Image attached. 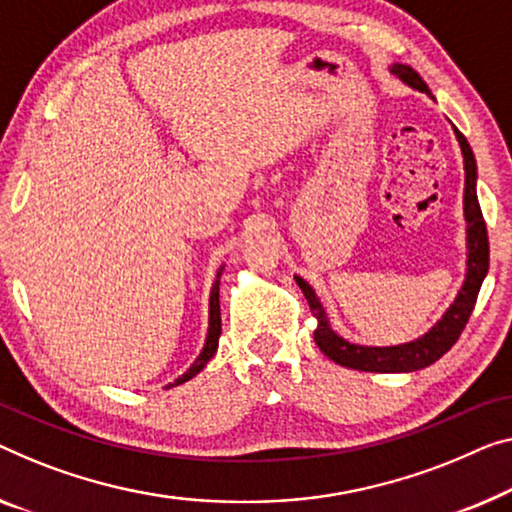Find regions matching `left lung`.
<instances>
[{
	"mask_svg": "<svg viewBox=\"0 0 512 512\" xmlns=\"http://www.w3.org/2000/svg\"><path fill=\"white\" fill-rule=\"evenodd\" d=\"M391 73L395 78H400L404 85L411 89L425 91L430 96V89L423 82L421 75H418L414 68L407 64H393ZM457 142H460L462 158H464V220H467V273H464V282L457 292L455 301L451 303L437 324L432 326L430 331L421 338L402 342V345L393 347H368V345H354L345 338H340L338 333L331 329L329 317H326V310L319 296L315 294L308 282L301 276L296 278V285L301 287V292L308 301L312 315L317 317V329H315V342L317 347L322 349L338 365H345V368L352 370H363V372H414L423 370L434 361H439L448 349H451L464 326L469 322L471 310H474L480 285L487 276V269H490V243H487V227L483 220V211H480L478 195H476V158L474 151H471L467 137H464L457 128H453Z\"/></svg>",
	"mask_w": 512,
	"mask_h": 512,
	"instance_id": "8db88e82",
	"label": "left lung"
}]
</instances>
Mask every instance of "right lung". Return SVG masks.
Segmentation results:
<instances>
[{
    "instance_id": "add662e5",
    "label": "right lung",
    "mask_w": 512,
    "mask_h": 512,
    "mask_svg": "<svg viewBox=\"0 0 512 512\" xmlns=\"http://www.w3.org/2000/svg\"><path fill=\"white\" fill-rule=\"evenodd\" d=\"M220 276H223V266H220V269H218L216 282H213V287H211V296H209V331H207V340H204L202 352H200V356L195 358V363L190 365V368L183 372L181 377L174 379L172 384H167V388L186 384L188 379H193L195 375H200V372L207 368V363L211 361L213 354H216L218 340H220V331H223V324H220Z\"/></svg>"
}]
</instances>
